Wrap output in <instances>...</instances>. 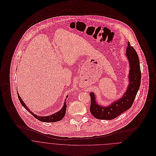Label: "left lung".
I'll return each mask as SVG.
<instances>
[{
	"label": "left lung",
	"mask_w": 156,
	"mask_h": 156,
	"mask_svg": "<svg viewBox=\"0 0 156 156\" xmlns=\"http://www.w3.org/2000/svg\"><path fill=\"white\" fill-rule=\"evenodd\" d=\"M126 57L129 63V85L125 92L117 100L113 101L108 106H101L96 101V97L93 92L89 93L90 96V112L97 119L111 120L129 109L139 89L141 80V72L138 55L130 43L126 48Z\"/></svg>",
	"instance_id": "obj_1"
}]
</instances>
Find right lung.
Returning <instances> with one entry per match:
<instances>
[{
  "label": "right lung",
  "mask_w": 156,
  "mask_h": 156,
  "mask_svg": "<svg viewBox=\"0 0 156 156\" xmlns=\"http://www.w3.org/2000/svg\"><path fill=\"white\" fill-rule=\"evenodd\" d=\"M18 94V97H19V99L21 103V104L26 109V111H27L28 112H29L35 118H37V119H38L39 121H42V122H57V121H61L62 119V118L64 117L65 115H66V109H67V105H66V100H67V98L68 97V95L66 97V100H65V101H64V106L62 108V109L55 113H53L50 115H48V116H38L35 114H34L32 112H31V111H30V109L27 107L26 105L24 103V101H23L22 99L21 98L20 96L19 95V93H17Z\"/></svg>",
  "instance_id": "1"
}]
</instances>
